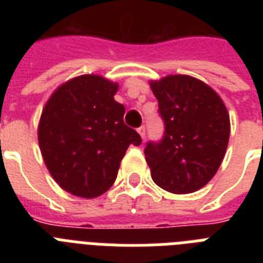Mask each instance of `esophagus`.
<instances>
[{"label":"esophagus","instance_id":"esophagus-1","mask_svg":"<svg viewBox=\"0 0 263 263\" xmlns=\"http://www.w3.org/2000/svg\"><path fill=\"white\" fill-rule=\"evenodd\" d=\"M138 132H139L140 138H142V139L144 140V138H146V128H144V127H140L139 129H138Z\"/></svg>","mask_w":263,"mask_h":263}]
</instances>
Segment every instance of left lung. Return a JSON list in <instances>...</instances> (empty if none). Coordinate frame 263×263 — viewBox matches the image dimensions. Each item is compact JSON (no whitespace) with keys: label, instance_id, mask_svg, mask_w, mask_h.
<instances>
[{"label":"left lung","instance_id":"left-lung-1","mask_svg":"<svg viewBox=\"0 0 263 263\" xmlns=\"http://www.w3.org/2000/svg\"><path fill=\"white\" fill-rule=\"evenodd\" d=\"M148 84L165 121L164 139L144 148L153 181L172 194L198 191L214 177L228 147L231 121L224 101L190 75Z\"/></svg>","mask_w":263,"mask_h":263}]
</instances>
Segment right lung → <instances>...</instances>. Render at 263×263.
<instances>
[{
  "instance_id": "1",
  "label": "right lung",
  "mask_w": 263,
  "mask_h": 263,
  "mask_svg": "<svg viewBox=\"0 0 263 263\" xmlns=\"http://www.w3.org/2000/svg\"><path fill=\"white\" fill-rule=\"evenodd\" d=\"M119 83L101 75L64 82L43 106L38 143L47 171L64 191L92 199L113 185L129 144L139 134L124 124L115 99Z\"/></svg>"
}]
</instances>
